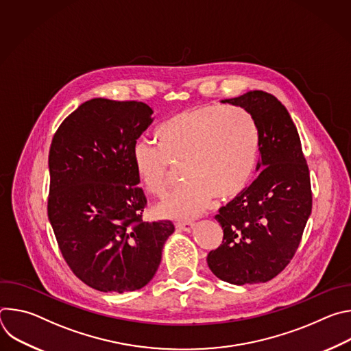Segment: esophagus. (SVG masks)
I'll list each match as a JSON object with an SVG mask.
<instances>
[{
	"mask_svg": "<svg viewBox=\"0 0 351 351\" xmlns=\"http://www.w3.org/2000/svg\"><path fill=\"white\" fill-rule=\"evenodd\" d=\"M175 226H176V229H179V230L191 232V230L194 229L195 223H194V222H178V223H175Z\"/></svg>",
	"mask_w": 351,
	"mask_h": 351,
	"instance_id": "1",
	"label": "esophagus"
}]
</instances>
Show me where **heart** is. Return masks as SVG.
Returning <instances> with one entry per match:
<instances>
[{"label": "heart", "mask_w": 351, "mask_h": 351, "mask_svg": "<svg viewBox=\"0 0 351 351\" xmlns=\"http://www.w3.org/2000/svg\"><path fill=\"white\" fill-rule=\"evenodd\" d=\"M157 144L138 140L130 161L140 184L162 197L182 165L187 183L157 207L164 218L203 214L214 198L229 199L252 182L260 157V129L254 115L240 107L215 104L184 108L154 130Z\"/></svg>", "instance_id": "b5f03b06"}]
</instances>
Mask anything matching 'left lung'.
<instances>
[{
    "instance_id": "8db88e82",
    "label": "left lung",
    "mask_w": 351,
    "mask_h": 351,
    "mask_svg": "<svg viewBox=\"0 0 351 351\" xmlns=\"http://www.w3.org/2000/svg\"><path fill=\"white\" fill-rule=\"evenodd\" d=\"M222 103L254 115L261 138L260 173L215 215L223 240L207 263L217 278L232 285L268 282L294 257L311 214L308 165L297 128L275 95L253 90Z\"/></svg>"
}]
</instances>
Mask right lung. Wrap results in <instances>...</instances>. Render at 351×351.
Masks as SVG:
<instances>
[{
    "mask_svg": "<svg viewBox=\"0 0 351 351\" xmlns=\"http://www.w3.org/2000/svg\"><path fill=\"white\" fill-rule=\"evenodd\" d=\"M138 101L93 98L60 125L48 154V219L61 254L87 286L123 293L156 275L171 221L144 222L132 147L153 122Z\"/></svg>",
    "mask_w": 351,
    "mask_h": 351,
    "instance_id": "obj_1",
    "label": "right lung"
}]
</instances>
